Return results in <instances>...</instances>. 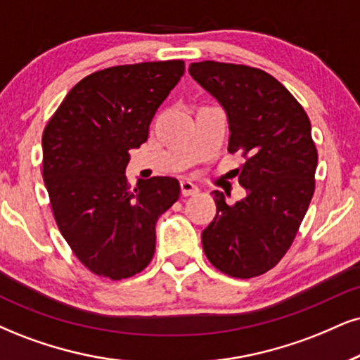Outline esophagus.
<instances>
[{
    "label": "esophagus",
    "mask_w": 360,
    "mask_h": 360,
    "mask_svg": "<svg viewBox=\"0 0 360 360\" xmlns=\"http://www.w3.org/2000/svg\"><path fill=\"white\" fill-rule=\"evenodd\" d=\"M180 190H181V195H184V197H190V195L198 193L197 185H193L192 181H188V180L180 181Z\"/></svg>",
    "instance_id": "34e87169"
}]
</instances>
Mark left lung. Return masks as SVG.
Returning a JSON list of instances; mask_svg holds the SVG:
<instances>
[{
  "instance_id": "left-lung-1",
  "label": "left lung",
  "mask_w": 360,
  "mask_h": 360,
  "mask_svg": "<svg viewBox=\"0 0 360 360\" xmlns=\"http://www.w3.org/2000/svg\"><path fill=\"white\" fill-rule=\"evenodd\" d=\"M190 75L227 112L229 152L245 162L235 173L245 198L229 205L215 190L217 215L202 232L220 272L252 278L290 248L316 190L317 148L302 105L272 75L245 65L200 61Z\"/></svg>"
}]
</instances>
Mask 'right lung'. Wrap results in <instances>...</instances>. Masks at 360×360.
Listing matches in <instances>:
<instances>
[{
	"instance_id": "obj_1",
	"label": "right lung",
	"mask_w": 360,
	"mask_h": 360,
	"mask_svg": "<svg viewBox=\"0 0 360 360\" xmlns=\"http://www.w3.org/2000/svg\"><path fill=\"white\" fill-rule=\"evenodd\" d=\"M185 72L181 60L112 66L78 82L43 131V179L66 243L98 277L122 281L150 264L155 225L180 197L172 176L128 184L130 150Z\"/></svg>"
}]
</instances>
